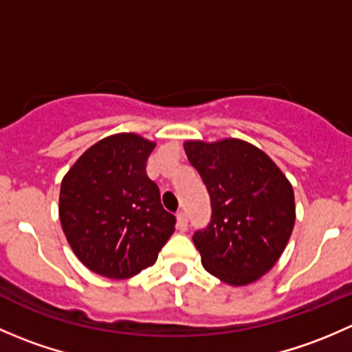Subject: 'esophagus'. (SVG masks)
<instances>
[{"label": "esophagus", "mask_w": 352, "mask_h": 352, "mask_svg": "<svg viewBox=\"0 0 352 352\" xmlns=\"http://www.w3.org/2000/svg\"><path fill=\"white\" fill-rule=\"evenodd\" d=\"M177 225H179V228L182 230H187V214L184 211H179L177 212Z\"/></svg>", "instance_id": "obj_1"}]
</instances>
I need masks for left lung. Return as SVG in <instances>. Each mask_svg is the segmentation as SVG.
I'll return each mask as SVG.
<instances>
[{
  "label": "left lung",
  "instance_id": "obj_1",
  "mask_svg": "<svg viewBox=\"0 0 352 352\" xmlns=\"http://www.w3.org/2000/svg\"><path fill=\"white\" fill-rule=\"evenodd\" d=\"M184 150L211 201V221L192 236L202 265L226 285L254 283L271 271L293 232V187L245 141H187Z\"/></svg>",
  "mask_w": 352,
  "mask_h": 352
}]
</instances>
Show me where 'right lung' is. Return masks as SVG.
I'll list each match as a JSON object with an SVG mask.
<instances>
[{
    "label": "right lung",
    "mask_w": 352,
    "mask_h": 352,
    "mask_svg": "<svg viewBox=\"0 0 352 352\" xmlns=\"http://www.w3.org/2000/svg\"><path fill=\"white\" fill-rule=\"evenodd\" d=\"M155 143L116 134L88 148L63 179L59 218L67 243L90 271L126 279L156 262L175 230L146 175Z\"/></svg>",
    "instance_id": "1"
}]
</instances>
